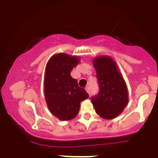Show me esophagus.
Segmentation results:
<instances>
[{"label": "esophagus", "mask_w": 158, "mask_h": 158, "mask_svg": "<svg viewBox=\"0 0 158 158\" xmlns=\"http://www.w3.org/2000/svg\"><path fill=\"white\" fill-rule=\"evenodd\" d=\"M85 91L87 92L89 94H90V90H89V86H87V87H85Z\"/></svg>", "instance_id": "34e87169"}]
</instances>
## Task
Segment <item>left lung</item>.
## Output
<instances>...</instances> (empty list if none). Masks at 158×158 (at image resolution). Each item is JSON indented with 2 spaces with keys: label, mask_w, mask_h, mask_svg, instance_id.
<instances>
[{
  "label": "left lung",
  "mask_w": 158,
  "mask_h": 158,
  "mask_svg": "<svg viewBox=\"0 0 158 158\" xmlns=\"http://www.w3.org/2000/svg\"><path fill=\"white\" fill-rule=\"evenodd\" d=\"M100 93L92 97L96 114L105 119L120 115L128 104V89L115 60L108 55L93 58Z\"/></svg>",
  "instance_id": "8db88e82"
}]
</instances>
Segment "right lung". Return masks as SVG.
<instances>
[{
	"label": "right lung",
	"mask_w": 158,
	"mask_h": 158,
	"mask_svg": "<svg viewBox=\"0 0 158 158\" xmlns=\"http://www.w3.org/2000/svg\"><path fill=\"white\" fill-rule=\"evenodd\" d=\"M79 62L78 56L58 53L51 57L46 65L43 84L46 103L51 114L60 120L74 118L81 102L89 98L85 90L79 87L70 75Z\"/></svg>",
	"instance_id": "add662e5"
}]
</instances>
